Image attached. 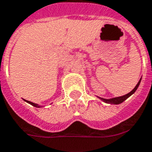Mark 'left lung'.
<instances>
[{"mask_svg": "<svg viewBox=\"0 0 152 152\" xmlns=\"http://www.w3.org/2000/svg\"><path fill=\"white\" fill-rule=\"evenodd\" d=\"M141 80L138 81V83L137 84V86H135V88L132 90V91L130 92V93H128V94H125V95H123V96H120V97H116V98H113V99H103V98H99L102 99L104 102H105V103H108V104H121V103H123L124 100H126L129 97V96H131L132 94H133L136 91H137V89L138 88L139 85H140V82H141Z\"/></svg>", "mask_w": 152, "mask_h": 152, "instance_id": "1", "label": "left lung"}]
</instances>
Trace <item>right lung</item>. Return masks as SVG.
<instances>
[{
    "mask_svg": "<svg viewBox=\"0 0 152 152\" xmlns=\"http://www.w3.org/2000/svg\"><path fill=\"white\" fill-rule=\"evenodd\" d=\"M26 102H28V104H31V105L34 106V107H37V108H40V107H41V106L39 105V104H34V103H33V102L28 101V100H26Z\"/></svg>",
    "mask_w": 152,
    "mask_h": 152,
    "instance_id": "1",
    "label": "right lung"
}]
</instances>
